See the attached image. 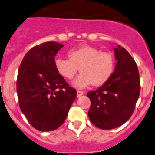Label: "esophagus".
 Listing matches in <instances>:
<instances>
[{
  "label": "esophagus",
  "mask_w": 155,
  "mask_h": 155,
  "mask_svg": "<svg viewBox=\"0 0 155 155\" xmlns=\"http://www.w3.org/2000/svg\"><path fill=\"white\" fill-rule=\"evenodd\" d=\"M83 94V92L81 91H77V94H76V95H77V97H81L82 95Z\"/></svg>",
  "instance_id": "obj_1"
}]
</instances>
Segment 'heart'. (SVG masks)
I'll list each match as a JSON object with an SVG mask.
<instances>
[{"instance_id": "b5f03b06", "label": "heart", "mask_w": 155, "mask_h": 155, "mask_svg": "<svg viewBox=\"0 0 155 155\" xmlns=\"http://www.w3.org/2000/svg\"><path fill=\"white\" fill-rule=\"evenodd\" d=\"M68 55V58H56L54 66L57 72L67 79H72L79 67L82 72L74 81L75 87H84L91 83L101 85L109 79L115 69L114 55L91 46L71 49Z\"/></svg>"}]
</instances>
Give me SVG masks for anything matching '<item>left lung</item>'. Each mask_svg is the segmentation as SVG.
<instances>
[{"label": "left lung", "mask_w": 155, "mask_h": 155, "mask_svg": "<svg viewBox=\"0 0 155 155\" xmlns=\"http://www.w3.org/2000/svg\"><path fill=\"white\" fill-rule=\"evenodd\" d=\"M116 65L110 78L95 91L87 93L91 101L90 120L102 130L124 124L135 109L140 92L137 63L125 48H115Z\"/></svg>", "instance_id": "1"}]
</instances>
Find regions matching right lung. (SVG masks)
Here are the masks:
<instances>
[{"instance_id":"right-lung-1","label":"right lung","mask_w":155,"mask_h":155,"mask_svg":"<svg viewBox=\"0 0 155 155\" xmlns=\"http://www.w3.org/2000/svg\"><path fill=\"white\" fill-rule=\"evenodd\" d=\"M64 45L51 41L35 46L24 56L17 76V94L21 111L33 127L52 131L63 124L76 89L57 72L54 57Z\"/></svg>"}]
</instances>
